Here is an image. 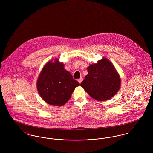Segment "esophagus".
Segmentation results:
<instances>
[{
  "label": "esophagus",
  "instance_id": "1",
  "mask_svg": "<svg viewBox=\"0 0 153 153\" xmlns=\"http://www.w3.org/2000/svg\"><path fill=\"white\" fill-rule=\"evenodd\" d=\"M82 80H83V78H80L79 79H78V81L79 82V84H81V83L82 82Z\"/></svg>",
  "mask_w": 153,
  "mask_h": 153
}]
</instances>
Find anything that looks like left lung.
I'll return each instance as SVG.
<instances>
[{"mask_svg": "<svg viewBox=\"0 0 153 153\" xmlns=\"http://www.w3.org/2000/svg\"><path fill=\"white\" fill-rule=\"evenodd\" d=\"M81 86L94 99L103 101L114 96L121 87V78L115 67L105 58L87 68Z\"/></svg>", "mask_w": 153, "mask_h": 153, "instance_id": "8db88e82", "label": "left lung"}]
</instances>
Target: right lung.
Returning <instances> with one entry per match:
<instances>
[{
    "instance_id": "1",
    "label": "right lung",
    "mask_w": 153,
    "mask_h": 153,
    "mask_svg": "<svg viewBox=\"0 0 153 153\" xmlns=\"http://www.w3.org/2000/svg\"><path fill=\"white\" fill-rule=\"evenodd\" d=\"M79 85L57 58L53 62L49 61L44 65L36 83L38 91L44 101L59 107L68 102L75 88Z\"/></svg>"
}]
</instances>
